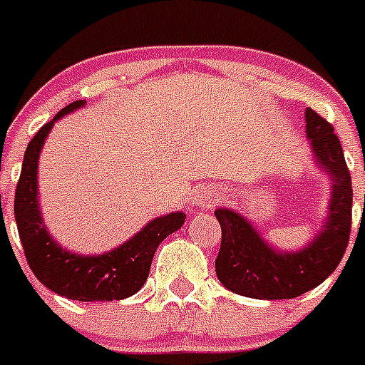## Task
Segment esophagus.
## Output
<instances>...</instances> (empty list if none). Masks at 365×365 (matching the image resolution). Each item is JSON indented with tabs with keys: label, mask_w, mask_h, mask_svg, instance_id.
Wrapping results in <instances>:
<instances>
[{
	"label": "esophagus",
	"mask_w": 365,
	"mask_h": 365,
	"mask_svg": "<svg viewBox=\"0 0 365 365\" xmlns=\"http://www.w3.org/2000/svg\"><path fill=\"white\" fill-rule=\"evenodd\" d=\"M219 197L220 193L217 188H200L195 193V205L200 206V208H213Z\"/></svg>",
	"instance_id": "1"
}]
</instances>
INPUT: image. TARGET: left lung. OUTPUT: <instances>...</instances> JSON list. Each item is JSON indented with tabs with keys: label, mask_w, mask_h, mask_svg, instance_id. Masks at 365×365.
<instances>
[{
	"label": "left lung",
	"mask_w": 365,
	"mask_h": 365,
	"mask_svg": "<svg viewBox=\"0 0 365 365\" xmlns=\"http://www.w3.org/2000/svg\"><path fill=\"white\" fill-rule=\"evenodd\" d=\"M307 137L315 159L333 179L331 205L322 233L307 248L282 253L267 246L252 224L232 212H215L222 230L215 273L224 287L250 299H295L322 284L346 253L351 233L353 188L339 137L315 110H306Z\"/></svg>",
	"instance_id": "left-lung-1"
}]
</instances>
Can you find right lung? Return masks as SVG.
<instances>
[{"label":"right lung","mask_w":365,"mask_h":365,"mask_svg":"<svg viewBox=\"0 0 365 365\" xmlns=\"http://www.w3.org/2000/svg\"><path fill=\"white\" fill-rule=\"evenodd\" d=\"M85 105L83 99L70 103L52 121L38 130L23 159L21 175L16 186L14 215L23 252L30 269L41 284L58 295L81 302L121 300L143 287L159 244L182 226L185 213H170L152 220L135 237L103 255L83 257L70 253L53 242L43 224L38 205V159L53 121Z\"/></svg>","instance_id":"1"}]
</instances>
